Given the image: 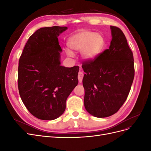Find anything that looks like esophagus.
<instances>
[{"label":"esophagus","mask_w":151,"mask_h":151,"mask_svg":"<svg viewBox=\"0 0 151 151\" xmlns=\"http://www.w3.org/2000/svg\"><path fill=\"white\" fill-rule=\"evenodd\" d=\"M78 79H79V83H82V81H83V77H84V74L83 72H79V74H78Z\"/></svg>","instance_id":"esophagus-1"}]
</instances>
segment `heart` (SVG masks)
I'll return each instance as SVG.
<instances>
[{
    "mask_svg": "<svg viewBox=\"0 0 151 151\" xmlns=\"http://www.w3.org/2000/svg\"><path fill=\"white\" fill-rule=\"evenodd\" d=\"M68 46L76 52H81V55L86 60H92L101 52L103 40L101 36L93 32L83 31L72 36L68 40ZM67 54L72 57V53L67 50Z\"/></svg>",
    "mask_w": 151,
    "mask_h": 151,
    "instance_id": "heart-1",
    "label": "heart"
}]
</instances>
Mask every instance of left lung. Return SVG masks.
<instances>
[{"label":"left lung","instance_id":"1","mask_svg":"<svg viewBox=\"0 0 151 151\" xmlns=\"http://www.w3.org/2000/svg\"><path fill=\"white\" fill-rule=\"evenodd\" d=\"M109 49L83 63L84 106L91 115L104 118L116 113L126 101L134 78L132 52L122 31L110 26Z\"/></svg>","mask_w":151,"mask_h":151}]
</instances>
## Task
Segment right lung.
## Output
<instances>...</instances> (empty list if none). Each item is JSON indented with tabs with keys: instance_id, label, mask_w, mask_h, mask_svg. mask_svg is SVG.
<instances>
[{
	"instance_id": "right-lung-1",
	"label": "right lung",
	"mask_w": 151,
	"mask_h": 151,
	"mask_svg": "<svg viewBox=\"0 0 151 151\" xmlns=\"http://www.w3.org/2000/svg\"><path fill=\"white\" fill-rule=\"evenodd\" d=\"M67 27L42 28L25 45L18 67V89L22 102L35 117L52 120L65 110L66 100L78 84L79 66L60 65L58 36Z\"/></svg>"
}]
</instances>
